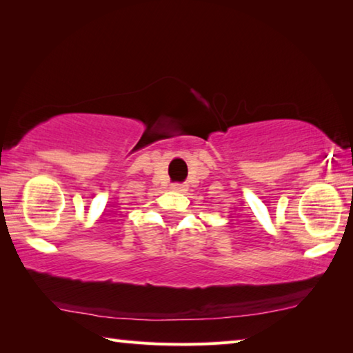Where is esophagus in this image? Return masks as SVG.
Returning <instances> with one entry per match:
<instances>
[{"mask_svg":"<svg viewBox=\"0 0 353 353\" xmlns=\"http://www.w3.org/2000/svg\"><path fill=\"white\" fill-rule=\"evenodd\" d=\"M171 190L181 191V193H182V191L187 190V187H185V185H182V183H172V185H171Z\"/></svg>","mask_w":353,"mask_h":353,"instance_id":"1","label":"esophagus"}]
</instances>
